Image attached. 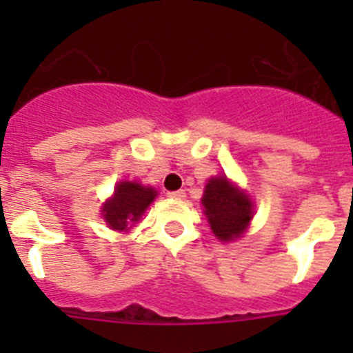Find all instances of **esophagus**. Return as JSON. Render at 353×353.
I'll list each match as a JSON object with an SVG mask.
<instances>
[{"mask_svg": "<svg viewBox=\"0 0 353 353\" xmlns=\"http://www.w3.org/2000/svg\"><path fill=\"white\" fill-rule=\"evenodd\" d=\"M168 196H170V198H173V199H183V198H185V191H182V189H180V191L168 192Z\"/></svg>", "mask_w": 353, "mask_h": 353, "instance_id": "obj_1", "label": "esophagus"}]
</instances>
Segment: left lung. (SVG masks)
I'll return each mask as SVG.
<instances>
[{"label":"left lung","mask_w":353,"mask_h":353,"mask_svg":"<svg viewBox=\"0 0 353 353\" xmlns=\"http://www.w3.org/2000/svg\"><path fill=\"white\" fill-rule=\"evenodd\" d=\"M201 203L212 232L224 242L239 239L252 219L251 199L228 182L226 176L208 180Z\"/></svg>","instance_id":"obj_1"}]
</instances>
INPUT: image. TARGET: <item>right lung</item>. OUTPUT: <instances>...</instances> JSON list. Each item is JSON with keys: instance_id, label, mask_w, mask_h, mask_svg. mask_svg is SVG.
<instances>
[{"instance_id": "add662e5", "label": "right lung", "mask_w": 353, "mask_h": 353, "mask_svg": "<svg viewBox=\"0 0 353 353\" xmlns=\"http://www.w3.org/2000/svg\"><path fill=\"white\" fill-rule=\"evenodd\" d=\"M157 196L152 187H143L136 182H121L114 189V196L105 201L102 208L105 223L109 228L123 232L132 226V223L139 221L143 212L148 208Z\"/></svg>"}]
</instances>
